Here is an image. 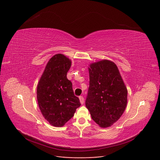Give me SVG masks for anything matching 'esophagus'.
<instances>
[{
	"mask_svg": "<svg viewBox=\"0 0 160 160\" xmlns=\"http://www.w3.org/2000/svg\"><path fill=\"white\" fill-rule=\"evenodd\" d=\"M79 101H80V103L81 104H83L84 103V98L83 96H79Z\"/></svg>",
	"mask_w": 160,
	"mask_h": 160,
	"instance_id": "1",
	"label": "esophagus"
}]
</instances>
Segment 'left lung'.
<instances>
[{
  "instance_id": "left-lung-1",
  "label": "left lung",
  "mask_w": 160,
  "mask_h": 160,
  "mask_svg": "<svg viewBox=\"0 0 160 160\" xmlns=\"http://www.w3.org/2000/svg\"><path fill=\"white\" fill-rule=\"evenodd\" d=\"M89 66V88L86 108L99 127L108 128L123 113L128 103V89L113 61L103 59Z\"/></svg>"
}]
</instances>
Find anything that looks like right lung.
<instances>
[{
	"instance_id": "1",
	"label": "right lung",
	"mask_w": 160,
	"mask_h": 160,
	"mask_svg": "<svg viewBox=\"0 0 160 160\" xmlns=\"http://www.w3.org/2000/svg\"><path fill=\"white\" fill-rule=\"evenodd\" d=\"M71 61L65 55L52 56L48 61L37 89L38 105L43 117L52 126L62 127L81 105L67 78Z\"/></svg>"
}]
</instances>
